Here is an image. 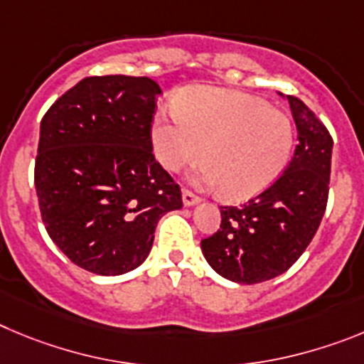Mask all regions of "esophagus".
Here are the masks:
<instances>
[{"label":"esophagus","mask_w":364,"mask_h":364,"mask_svg":"<svg viewBox=\"0 0 364 364\" xmlns=\"http://www.w3.org/2000/svg\"><path fill=\"white\" fill-rule=\"evenodd\" d=\"M199 201H201V199H199L196 194H192L190 190H185V192H183V205L185 206H194L198 205Z\"/></svg>","instance_id":"obj_1"}]
</instances>
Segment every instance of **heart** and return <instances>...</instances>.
Here are the masks:
<instances>
[{"label": "heart", "instance_id": "b5f03b06", "mask_svg": "<svg viewBox=\"0 0 364 364\" xmlns=\"http://www.w3.org/2000/svg\"><path fill=\"white\" fill-rule=\"evenodd\" d=\"M176 114L159 112L152 123L158 161L179 172L203 154L196 185L219 188L228 201L261 194L287 168L294 127L287 114L263 100L218 87H192L178 96Z\"/></svg>", "mask_w": 364, "mask_h": 364}]
</instances>
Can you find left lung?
I'll list each match as a JSON object with an SVG mask.
<instances>
[{
  "label": "left lung",
  "instance_id": "1",
  "mask_svg": "<svg viewBox=\"0 0 364 364\" xmlns=\"http://www.w3.org/2000/svg\"><path fill=\"white\" fill-rule=\"evenodd\" d=\"M283 97L297 127L292 161L259 196L241 206H221V227L201 241L208 264L239 284L287 272L306 250L326 210L332 136L303 101Z\"/></svg>",
  "mask_w": 364,
  "mask_h": 364
}]
</instances>
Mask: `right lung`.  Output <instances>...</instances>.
I'll list each match as a JSON object with an SVG mask.
<instances>
[{
    "instance_id": "1",
    "label": "right lung",
    "mask_w": 364,
    "mask_h": 364,
    "mask_svg": "<svg viewBox=\"0 0 364 364\" xmlns=\"http://www.w3.org/2000/svg\"><path fill=\"white\" fill-rule=\"evenodd\" d=\"M161 88L150 77L92 76L41 119L34 183L50 239L97 276L137 268L181 190L152 154Z\"/></svg>"
}]
</instances>
